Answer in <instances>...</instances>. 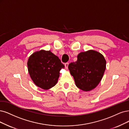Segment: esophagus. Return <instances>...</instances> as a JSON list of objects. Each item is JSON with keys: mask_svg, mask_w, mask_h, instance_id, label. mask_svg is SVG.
I'll return each instance as SVG.
<instances>
[{"mask_svg": "<svg viewBox=\"0 0 129 129\" xmlns=\"http://www.w3.org/2000/svg\"><path fill=\"white\" fill-rule=\"evenodd\" d=\"M68 66H69V63H66L65 64V68L66 69H68Z\"/></svg>", "mask_w": 129, "mask_h": 129, "instance_id": "34e87169", "label": "esophagus"}]
</instances>
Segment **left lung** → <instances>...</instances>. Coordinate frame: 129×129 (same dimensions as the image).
I'll use <instances>...</instances> for the list:
<instances>
[{
    "instance_id": "obj_1",
    "label": "left lung",
    "mask_w": 129,
    "mask_h": 129,
    "mask_svg": "<svg viewBox=\"0 0 129 129\" xmlns=\"http://www.w3.org/2000/svg\"><path fill=\"white\" fill-rule=\"evenodd\" d=\"M106 68V61L104 56L94 50L80 52L77 60L68 66L76 86L83 91H91L97 86Z\"/></svg>"
}]
</instances>
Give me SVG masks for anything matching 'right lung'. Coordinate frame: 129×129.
<instances>
[{
	"mask_svg": "<svg viewBox=\"0 0 129 129\" xmlns=\"http://www.w3.org/2000/svg\"><path fill=\"white\" fill-rule=\"evenodd\" d=\"M27 69L36 85L44 90L54 87L58 82L60 71L64 65L57 56L49 50H40L30 55Z\"/></svg>",
	"mask_w": 129,
	"mask_h": 129,
	"instance_id": "obj_1",
	"label": "right lung"
}]
</instances>
